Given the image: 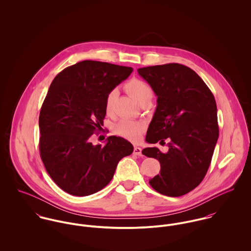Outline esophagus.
<instances>
[{
  "label": "esophagus",
  "instance_id": "1",
  "mask_svg": "<svg viewBox=\"0 0 251 251\" xmlns=\"http://www.w3.org/2000/svg\"><path fill=\"white\" fill-rule=\"evenodd\" d=\"M133 153L136 154V155H138V156H141V155H142V149L139 148V147H134Z\"/></svg>",
  "mask_w": 251,
  "mask_h": 251
}]
</instances>
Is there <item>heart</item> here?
<instances>
[{
  "label": "heart",
  "mask_w": 251,
  "mask_h": 251,
  "mask_svg": "<svg viewBox=\"0 0 251 251\" xmlns=\"http://www.w3.org/2000/svg\"><path fill=\"white\" fill-rule=\"evenodd\" d=\"M126 89L139 104H142L144 102H151L153 98V91L151 86L139 79H131L128 81L126 84ZM115 98L116 90H113L108 94L105 100V110L107 113L112 111ZM143 129L144 125L141 122L127 119L121 120L115 126V130L118 134L131 141L138 140Z\"/></svg>",
  "instance_id": "b5f03b06"
}]
</instances>
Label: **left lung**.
<instances>
[{
    "instance_id": "left-lung-1",
    "label": "left lung",
    "mask_w": 251,
    "mask_h": 251,
    "mask_svg": "<svg viewBox=\"0 0 251 251\" xmlns=\"http://www.w3.org/2000/svg\"><path fill=\"white\" fill-rule=\"evenodd\" d=\"M137 72L157 97L146 141L169 139L167 152L156 147L142 151L160 163V174L149 182L158 193L179 197L199 185L210 167L218 139L215 97L196 72L179 64Z\"/></svg>"
}]
</instances>
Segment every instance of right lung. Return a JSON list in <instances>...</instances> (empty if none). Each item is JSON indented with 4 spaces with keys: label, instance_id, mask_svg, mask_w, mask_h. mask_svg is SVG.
Returning <instances> with one entry per match:
<instances>
[{
    "label": "right lung",
    "instance_id": "right-lung-1",
    "mask_svg": "<svg viewBox=\"0 0 251 251\" xmlns=\"http://www.w3.org/2000/svg\"><path fill=\"white\" fill-rule=\"evenodd\" d=\"M132 71L87 60L52 81L39 114V152L47 173L64 191L87 196L101 190L118 162L132 153V144L120 136H109L104 146L90 142L103 124L108 94Z\"/></svg>",
    "mask_w": 251,
    "mask_h": 251
}]
</instances>
